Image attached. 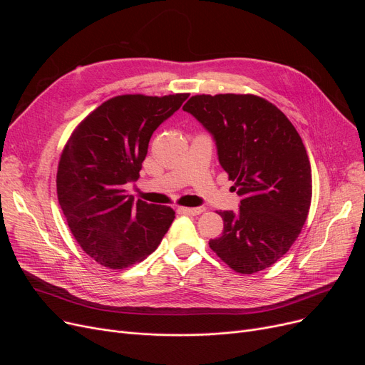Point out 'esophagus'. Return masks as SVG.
I'll return each instance as SVG.
<instances>
[{"label": "esophagus", "mask_w": 365, "mask_h": 365, "mask_svg": "<svg viewBox=\"0 0 365 365\" xmlns=\"http://www.w3.org/2000/svg\"><path fill=\"white\" fill-rule=\"evenodd\" d=\"M180 212L190 215V216H198L205 212V207H180Z\"/></svg>", "instance_id": "1"}]
</instances>
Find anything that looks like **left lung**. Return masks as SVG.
I'll list each match as a JSON object with an SVG mask.
<instances>
[{
	"label": "left lung",
	"instance_id": "left-lung-1",
	"mask_svg": "<svg viewBox=\"0 0 365 365\" xmlns=\"http://www.w3.org/2000/svg\"><path fill=\"white\" fill-rule=\"evenodd\" d=\"M183 110L213 134L219 163L241 197L238 213H217L223 232L210 248L238 274L266 269L290 250L309 213L312 173L302 138L255 94H197Z\"/></svg>",
	"mask_w": 365,
	"mask_h": 365
}]
</instances>
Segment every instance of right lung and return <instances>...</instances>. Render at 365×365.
I'll return each instance as SVG.
<instances>
[{"mask_svg": "<svg viewBox=\"0 0 365 365\" xmlns=\"http://www.w3.org/2000/svg\"><path fill=\"white\" fill-rule=\"evenodd\" d=\"M187 96H115L76 125L62 150L61 208L76 242L109 269L146 259L175 220L171 207L134 201L125 185L138 180L152 133Z\"/></svg>", "mask_w": 365, "mask_h": 365, "instance_id": "right-lung-1", "label": "right lung"}]
</instances>
